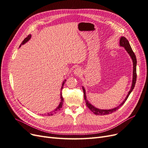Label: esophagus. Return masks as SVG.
Returning <instances> with one entry per match:
<instances>
[{
    "label": "esophagus",
    "instance_id": "34e87169",
    "mask_svg": "<svg viewBox=\"0 0 148 148\" xmlns=\"http://www.w3.org/2000/svg\"><path fill=\"white\" fill-rule=\"evenodd\" d=\"M74 73L75 75H80L81 73H82V70H81L80 68H77L74 69Z\"/></svg>",
    "mask_w": 148,
    "mask_h": 148
}]
</instances>
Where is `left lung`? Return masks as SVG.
<instances>
[{
	"instance_id": "left-lung-1",
	"label": "left lung",
	"mask_w": 148,
	"mask_h": 148,
	"mask_svg": "<svg viewBox=\"0 0 148 148\" xmlns=\"http://www.w3.org/2000/svg\"><path fill=\"white\" fill-rule=\"evenodd\" d=\"M120 45L122 47H123L125 48V49L126 50V51L128 52V54L130 55V56H131V58L133 60V80H132V87L131 89L128 92L127 97L125 98V99L123 100V101L122 102V103H121L120 105L119 106H117V108H115L114 109H107V110H104V109H99L98 108H96L95 107H94L93 106H92L91 104L89 103V102L87 101L86 99V93H85V88L84 87H82L83 91H84V98L85 99V102H86V105L91 110L94 114H97V115H106V114H111L114 112L116 111V110L121 107L124 103L126 101V100L127 99L128 97H129V95L130 94V93L132 92V90H133L135 87V85L136 84V56L134 53V52L133 51L131 46L129 44V42L128 41V40L126 39L125 37H122L120 39Z\"/></svg>"
}]
</instances>
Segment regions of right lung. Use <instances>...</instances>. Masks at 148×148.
<instances>
[{"label": "right lung", "instance_id": "right-lung-1", "mask_svg": "<svg viewBox=\"0 0 148 148\" xmlns=\"http://www.w3.org/2000/svg\"><path fill=\"white\" fill-rule=\"evenodd\" d=\"M31 34L28 35V36H27V37H26L25 39L23 40V41L21 42V45H20V47L22 45H23L24 44H25L26 42H27L28 40H29L31 39ZM64 81H66V80H65ZM64 82H63V84H62L61 90L63 89V85H64ZM61 97V102H60V104H59V106H58V108H57L56 109H55L54 111H53V112H50V113H48V114H47V115H48V116H51V115H53V114L56 113V111H58L60 110V109L62 108V106H63V101H64V100H63V96H62V94H61V97Z\"/></svg>", "mask_w": 148, "mask_h": 148}]
</instances>
